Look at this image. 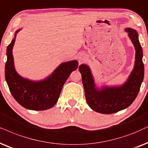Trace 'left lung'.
Masks as SVG:
<instances>
[{
  "instance_id": "1",
  "label": "left lung",
  "mask_w": 148,
  "mask_h": 148,
  "mask_svg": "<svg viewBox=\"0 0 148 148\" xmlns=\"http://www.w3.org/2000/svg\"><path fill=\"white\" fill-rule=\"evenodd\" d=\"M135 48V61L132 72L121 86L101 89L96 87L91 70L88 65L81 64L78 68L82 76L85 98L91 109L102 114H111L125 109L137 96L144 76L143 50L139 41L138 33L131 28L125 29Z\"/></svg>"
}]
</instances>
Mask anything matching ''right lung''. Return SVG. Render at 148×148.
Here are the masks:
<instances>
[{
    "mask_svg": "<svg viewBox=\"0 0 148 148\" xmlns=\"http://www.w3.org/2000/svg\"><path fill=\"white\" fill-rule=\"evenodd\" d=\"M7 48L5 79L11 93L17 102L25 108L33 111H44L57 103L64 83L70 74L78 68L77 61L62 63L49 76L44 80L33 81L20 76L15 70L12 50L16 34Z\"/></svg>",
    "mask_w": 148,
    "mask_h": 148,
    "instance_id": "1",
    "label": "right lung"
}]
</instances>
